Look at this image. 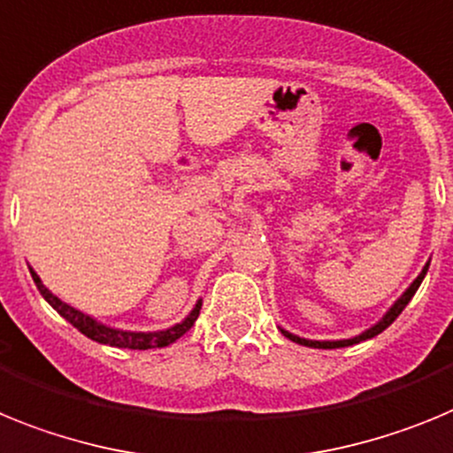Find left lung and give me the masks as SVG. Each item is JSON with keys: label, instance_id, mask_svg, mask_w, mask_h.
<instances>
[{"label": "left lung", "instance_id": "8db88e82", "mask_svg": "<svg viewBox=\"0 0 453 453\" xmlns=\"http://www.w3.org/2000/svg\"><path fill=\"white\" fill-rule=\"evenodd\" d=\"M426 271H428V265L424 266L422 273L417 275V280L412 282L411 287H408L406 294H403V296H401L399 301L395 303V305H392L390 312L385 314L383 321H379V324L373 326V328H369L367 333H363V335L353 337V340H340V342H312V340H303V337L292 335V333H287V330H282V333H285V337H289V340H292V342H298V344H303V346H314V349H342V346H351V344H357V342L369 340V337H373V335H379V333H383V330L388 328V326H390L392 321H395L401 312H403V308H406L408 303H411V298L415 296L417 287L422 285V280H424V275H426Z\"/></svg>", "mask_w": 453, "mask_h": 453}]
</instances>
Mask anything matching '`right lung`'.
Here are the masks:
<instances>
[{"label":"right lung","instance_id":"obj_1","mask_svg":"<svg viewBox=\"0 0 453 453\" xmlns=\"http://www.w3.org/2000/svg\"><path fill=\"white\" fill-rule=\"evenodd\" d=\"M31 278H34V282H36L38 292L45 296V301L50 303L58 314H61L63 319L70 321L74 328L80 330V333H84L86 337H90V340L100 342V344L118 346V349H139V351H145V349H150V346L173 344V342L180 340V337H182L184 333L196 324V319H198V314H200V303H198V305L191 310V314H188L187 319H184L182 324L173 326V328L161 330V333H123V330H113V328H107V326L97 324L96 319H90V317L81 314L80 310L70 308V305H65L63 301H58V298L54 296L45 285H42L41 278H38L34 271H31Z\"/></svg>","mask_w":453,"mask_h":453}]
</instances>
